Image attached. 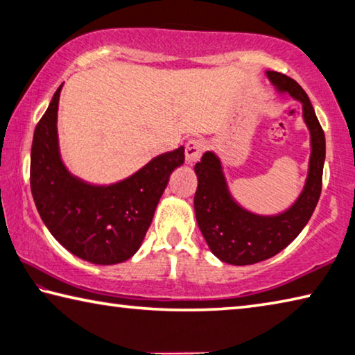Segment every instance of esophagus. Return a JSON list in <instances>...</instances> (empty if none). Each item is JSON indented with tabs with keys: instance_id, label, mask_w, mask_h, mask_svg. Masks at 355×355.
<instances>
[{
	"instance_id": "34e87169",
	"label": "esophagus",
	"mask_w": 355,
	"mask_h": 355,
	"mask_svg": "<svg viewBox=\"0 0 355 355\" xmlns=\"http://www.w3.org/2000/svg\"><path fill=\"white\" fill-rule=\"evenodd\" d=\"M203 150H205V142L202 139H192L188 144H186L184 147V156H186V163L189 166L196 164L197 161H199L200 155Z\"/></svg>"
}]
</instances>
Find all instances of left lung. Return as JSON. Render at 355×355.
<instances>
[{"instance_id": "left-lung-1", "label": "left lung", "mask_w": 355, "mask_h": 355, "mask_svg": "<svg viewBox=\"0 0 355 355\" xmlns=\"http://www.w3.org/2000/svg\"><path fill=\"white\" fill-rule=\"evenodd\" d=\"M266 76L280 94L302 103V117L310 131L309 175L296 202L284 213L263 216L252 213L233 199L219 156L205 152L196 164L199 178L194 196L196 219L209 250L220 261L244 266L279 254L307 225L321 196L326 137L307 94L293 78L279 71Z\"/></svg>"}]
</instances>
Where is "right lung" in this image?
<instances>
[{
  "label": "right lung",
  "instance_id": "1",
  "mask_svg": "<svg viewBox=\"0 0 355 355\" xmlns=\"http://www.w3.org/2000/svg\"><path fill=\"white\" fill-rule=\"evenodd\" d=\"M62 86L34 130L31 192L42 220L59 244L94 264H116L139 250L171 173L184 163V147L155 156L128 178L91 184L71 175L58 139Z\"/></svg>",
  "mask_w": 355,
  "mask_h": 355
}]
</instances>
